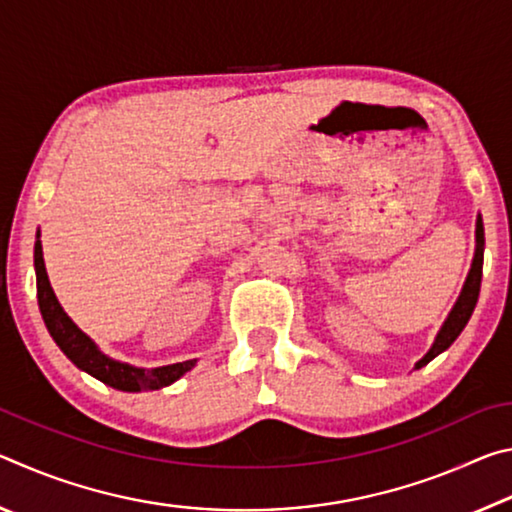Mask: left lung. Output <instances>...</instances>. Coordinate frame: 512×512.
<instances>
[{
  "mask_svg": "<svg viewBox=\"0 0 512 512\" xmlns=\"http://www.w3.org/2000/svg\"><path fill=\"white\" fill-rule=\"evenodd\" d=\"M474 239H476V246H474V257H472V266H470V273L465 277V284L461 289V296L454 302L452 311H449V316L445 318L443 327H440V332L436 334V341L429 348V352L424 354V357L415 363V368H422L427 366L431 359H436L440 352H445L449 345H452L458 334L463 332L467 320H470L472 311L476 307V300H479V291H481V275H483V248H485V237H483V219L481 214H476V230H474Z\"/></svg>",
  "mask_w": 512,
  "mask_h": 512,
  "instance_id": "left-lung-1",
  "label": "left lung"
}]
</instances>
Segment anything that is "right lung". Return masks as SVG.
<instances>
[{"label":"right lung","mask_w":512,"mask_h":512,"mask_svg":"<svg viewBox=\"0 0 512 512\" xmlns=\"http://www.w3.org/2000/svg\"><path fill=\"white\" fill-rule=\"evenodd\" d=\"M33 266H36V282H38V307L42 320L49 329L51 339L63 350L65 357L74 363L76 368H81L92 375L94 379L103 381L117 391L124 393H142V391H158V388L171 386L173 381H178L185 372L196 366L198 359L169 363V366L160 368H137L131 363L110 359L108 354L99 350V345L94 343L88 334L79 329L72 318L65 314V309L60 307L54 289L49 284V275L45 268V259H42V241L40 230L36 235V248H33Z\"/></svg>","instance_id":"obj_1"}]
</instances>
